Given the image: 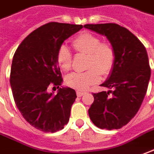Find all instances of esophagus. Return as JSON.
I'll return each mask as SVG.
<instances>
[{
  "label": "esophagus",
  "mask_w": 154,
  "mask_h": 154,
  "mask_svg": "<svg viewBox=\"0 0 154 154\" xmlns=\"http://www.w3.org/2000/svg\"><path fill=\"white\" fill-rule=\"evenodd\" d=\"M84 94H85L84 91H77V96H78V97H81Z\"/></svg>",
  "instance_id": "1"
}]
</instances>
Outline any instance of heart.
Returning a JSON list of instances; mask_svg holds the SVG:
<instances>
[{"instance_id":"b5f03b06","label":"heart","mask_w":154,"mask_h":154,"mask_svg":"<svg viewBox=\"0 0 154 154\" xmlns=\"http://www.w3.org/2000/svg\"><path fill=\"white\" fill-rule=\"evenodd\" d=\"M98 36L84 32L72 41V46L79 54H87V71L72 73L65 79L68 86L78 91H85L91 85L98 83L100 74L107 75L115 66L116 54L114 47L108 42H100ZM57 62L60 69L69 71L72 66V54L65 46L60 47L57 53Z\"/></svg>"}]
</instances>
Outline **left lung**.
Segmentation results:
<instances>
[{
  "mask_svg": "<svg viewBox=\"0 0 154 154\" xmlns=\"http://www.w3.org/2000/svg\"><path fill=\"white\" fill-rule=\"evenodd\" d=\"M84 27L106 37L116 54L115 66L100 85L113 91L93 94L89 116L97 128L120 129L135 116L148 90L151 69L146 48L135 35L116 23Z\"/></svg>",
  "mask_w": 154,
  "mask_h": 154,
  "instance_id": "8db88e82",
  "label": "left lung"
}]
</instances>
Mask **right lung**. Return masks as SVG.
Returning <instances> with one entry per match:
<instances>
[{"label": "right lung", "instance_id": "right-lung-1", "mask_svg": "<svg viewBox=\"0 0 154 154\" xmlns=\"http://www.w3.org/2000/svg\"><path fill=\"white\" fill-rule=\"evenodd\" d=\"M82 27L48 22L32 32L15 52L10 76L15 103L24 119L40 131L58 132L69 120L71 106L77 97L75 90L60 88L54 96L46 89L61 85L57 53L64 40Z\"/></svg>", "mask_w": 154, "mask_h": 154}]
</instances>
